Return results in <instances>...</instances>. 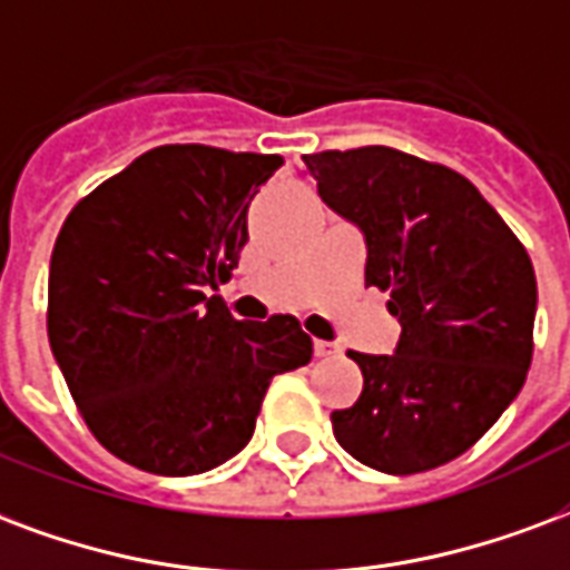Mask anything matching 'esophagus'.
Here are the masks:
<instances>
[{
    "label": "esophagus",
    "mask_w": 570,
    "mask_h": 570,
    "mask_svg": "<svg viewBox=\"0 0 570 570\" xmlns=\"http://www.w3.org/2000/svg\"><path fill=\"white\" fill-rule=\"evenodd\" d=\"M314 353H317L320 360H332V356H338L341 347L332 344V341H314Z\"/></svg>",
    "instance_id": "1"
}]
</instances>
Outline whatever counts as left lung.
I'll list each match as a JSON object with an SVG mask.
<instances>
[{
	"label": "left lung",
	"mask_w": 570,
	"mask_h": 570,
	"mask_svg": "<svg viewBox=\"0 0 570 570\" xmlns=\"http://www.w3.org/2000/svg\"><path fill=\"white\" fill-rule=\"evenodd\" d=\"M320 199L365 238V284L390 293V356L353 353L362 395L332 411L350 456L416 474L465 453L520 395L538 284L529 253L478 187L392 147L302 156Z\"/></svg>",
	"instance_id": "1"
}]
</instances>
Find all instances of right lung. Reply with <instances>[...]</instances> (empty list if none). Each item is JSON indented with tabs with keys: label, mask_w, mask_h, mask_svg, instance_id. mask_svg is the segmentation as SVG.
Masks as SVG:
<instances>
[{
	"label": "right lung",
	"mask_w": 570,
	"mask_h": 570,
	"mask_svg": "<svg viewBox=\"0 0 570 570\" xmlns=\"http://www.w3.org/2000/svg\"><path fill=\"white\" fill-rule=\"evenodd\" d=\"M281 156L166 145L66 217L48 338L78 411L114 456L189 478L242 453L274 374L311 362L296 317L235 320L217 296Z\"/></svg>",
	"instance_id": "obj_1"
}]
</instances>
